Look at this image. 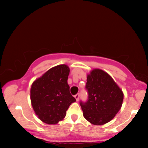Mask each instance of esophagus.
<instances>
[{"label":"esophagus","instance_id":"34e87169","mask_svg":"<svg viewBox=\"0 0 148 148\" xmlns=\"http://www.w3.org/2000/svg\"><path fill=\"white\" fill-rule=\"evenodd\" d=\"M74 97H75V99H76V101H79V94L77 93L76 95H74Z\"/></svg>","mask_w":148,"mask_h":148}]
</instances>
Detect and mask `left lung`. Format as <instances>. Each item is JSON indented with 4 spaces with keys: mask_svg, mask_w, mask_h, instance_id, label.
<instances>
[{
    "mask_svg": "<svg viewBox=\"0 0 148 148\" xmlns=\"http://www.w3.org/2000/svg\"><path fill=\"white\" fill-rule=\"evenodd\" d=\"M85 88L88 98L79 102L85 118L95 125L111 121L123 100V93L112 77L102 70L95 69L87 76Z\"/></svg>",
    "mask_w": 148,
    "mask_h": 148,
    "instance_id": "left-lung-1",
    "label": "left lung"
}]
</instances>
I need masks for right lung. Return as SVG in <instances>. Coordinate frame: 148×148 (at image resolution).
<instances>
[{
	"label": "right lung",
	"mask_w": 148,
	"mask_h": 148,
	"mask_svg": "<svg viewBox=\"0 0 148 148\" xmlns=\"http://www.w3.org/2000/svg\"><path fill=\"white\" fill-rule=\"evenodd\" d=\"M70 70L65 64L49 69L32 84L31 103L38 118L47 124H56L64 118L76 99L67 82Z\"/></svg>",
	"instance_id": "add662e5"
}]
</instances>
